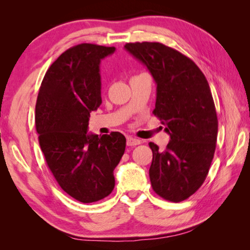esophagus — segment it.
<instances>
[{"instance_id":"34e87169","label":"esophagus","mask_w":250,"mask_h":250,"mask_svg":"<svg viewBox=\"0 0 250 250\" xmlns=\"http://www.w3.org/2000/svg\"><path fill=\"white\" fill-rule=\"evenodd\" d=\"M141 143L140 140H138V139L132 138V137H128L126 138V146H139Z\"/></svg>"}]
</instances>
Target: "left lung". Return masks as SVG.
Returning a JSON list of instances; mask_svg holds the SVG:
<instances>
[{
	"label": "left lung",
	"instance_id": "1",
	"mask_svg": "<svg viewBox=\"0 0 250 250\" xmlns=\"http://www.w3.org/2000/svg\"><path fill=\"white\" fill-rule=\"evenodd\" d=\"M125 48L153 76V113L171 138L164 151L149 143L152 188L164 200L182 202L204 183L216 149L218 120L209 84L195 62L174 48L150 42Z\"/></svg>",
	"mask_w": 250,
	"mask_h": 250
}]
</instances>
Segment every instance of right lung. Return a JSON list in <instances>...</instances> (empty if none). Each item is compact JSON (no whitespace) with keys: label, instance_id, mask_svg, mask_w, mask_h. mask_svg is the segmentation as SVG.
Returning a JSON list of instances; mask_svg holds the SVG:
<instances>
[{"label":"right lung","instance_id":"add662e5","mask_svg":"<svg viewBox=\"0 0 250 250\" xmlns=\"http://www.w3.org/2000/svg\"><path fill=\"white\" fill-rule=\"evenodd\" d=\"M115 47L79 44L65 50L42 82L35 125L46 163L75 200L94 203L115 188V170L125 150L120 132L88 134L90 112L101 104L100 61Z\"/></svg>","mask_w":250,"mask_h":250}]
</instances>
